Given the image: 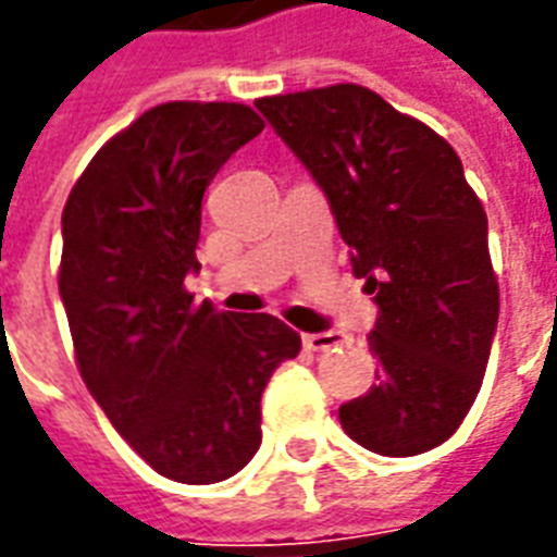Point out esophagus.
<instances>
[{
    "instance_id": "34e87169",
    "label": "esophagus",
    "mask_w": 557,
    "mask_h": 557,
    "mask_svg": "<svg viewBox=\"0 0 557 557\" xmlns=\"http://www.w3.org/2000/svg\"><path fill=\"white\" fill-rule=\"evenodd\" d=\"M342 336L336 331H324V333H304V348L307 351H327L333 345H339Z\"/></svg>"
}]
</instances>
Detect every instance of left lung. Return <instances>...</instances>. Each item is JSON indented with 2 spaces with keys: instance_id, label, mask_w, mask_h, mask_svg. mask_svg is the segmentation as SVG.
Instances as JSON below:
<instances>
[{
  "instance_id": "obj_1",
  "label": "left lung",
  "mask_w": 557,
  "mask_h": 557,
  "mask_svg": "<svg viewBox=\"0 0 557 557\" xmlns=\"http://www.w3.org/2000/svg\"><path fill=\"white\" fill-rule=\"evenodd\" d=\"M310 171L374 295L372 389L339 407L354 443L413 457L455 434L481 389L498 324L487 215L446 138L360 85L262 97Z\"/></svg>"
}]
</instances>
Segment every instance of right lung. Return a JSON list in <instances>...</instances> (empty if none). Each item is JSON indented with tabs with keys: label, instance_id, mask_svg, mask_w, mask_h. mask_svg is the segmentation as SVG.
<instances>
[{
	"label": "right lung",
	"instance_id": "add662e5",
	"mask_svg": "<svg viewBox=\"0 0 557 557\" xmlns=\"http://www.w3.org/2000/svg\"><path fill=\"white\" fill-rule=\"evenodd\" d=\"M238 102H164L102 147L61 215L59 292L82 381L159 475L215 484L262 443V393L300 336L268 312L195 304L200 206L262 132Z\"/></svg>",
	"mask_w": 557,
	"mask_h": 557
}]
</instances>
